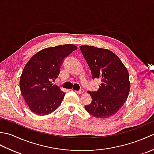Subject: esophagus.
Instances as JSON below:
<instances>
[{"label":"esophagus","mask_w":154,"mask_h":154,"mask_svg":"<svg viewBox=\"0 0 154 154\" xmlns=\"http://www.w3.org/2000/svg\"><path fill=\"white\" fill-rule=\"evenodd\" d=\"M75 92L77 94H82L84 92V90L83 89H81L79 91H75Z\"/></svg>","instance_id":"esophagus-1"}]
</instances>
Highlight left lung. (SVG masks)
<instances>
[{"mask_svg": "<svg viewBox=\"0 0 154 154\" xmlns=\"http://www.w3.org/2000/svg\"><path fill=\"white\" fill-rule=\"evenodd\" d=\"M80 50L93 79L101 81L97 91H88L92 102L85 109L94 117L109 118L119 110L128 96V72L119 57L110 50L89 45H81Z\"/></svg>", "mask_w": 154, "mask_h": 154, "instance_id": "left-lung-1", "label": "left lung"}]
</instances>
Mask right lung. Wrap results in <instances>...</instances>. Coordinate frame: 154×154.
<instances>
[{
	"instance_id": "right-lung-1",
	"label": "right lung",
	"mask_w": 154,
	"mask_h": 154,
	"mask_svg": "<svg viewBox=\"0 0 154 154\" xmlns=\"http://www.w3.org/2000/svg\"><path fill=\"white\" fill-rule=\"evenodd\" d=\"M77 49L72 44L45 48L35 54L25 65L20 87L32 112L47 115L60 105L65 93L52 83L60 74L65 59Z\"/></svg>"
}]
</instances>
